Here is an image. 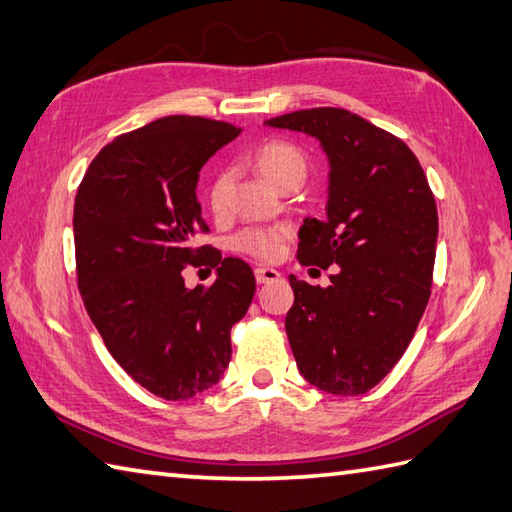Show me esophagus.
<instances>
[{
	"label": "esophagus",
	"instance_id": "34e87169",
	"mask_svg": "<svg viewBox=\"0 0 512 512\" xmlns=\"http://www.w3.org/2000/svg\"><path fill=\"white\" fill-rule=\"evenodd\" d=\"M281 273L275 268H268V266H257L255 268V279L257 284H273V281H279Z\"/></svg>",
	"mask_w": 512,
	"mask_h": 512
}]
</instances>
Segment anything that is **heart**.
<instances>
[{"label":"heart","instance_id":"heart-1","mask_svg":"<svg viewBox=\"0 0 512 512\" xmlns=\"http://www.w3.org/2000/svg\"><path fill=\"white\" fill-rule=\"evenodd\" d=\"M255 167L262 171V176L279 187L286 178L295 176V173H306V158H303L301 149L290 143H281V140H273V143H264L255 151ZM228 191H231V173L220 171L211 180L209 191H206V202L213 213H222L228 202ZM281 244V231L279 228H246V231L235 237V248L244 250L255 257L273 259L279 253Z\"/></svg>","mask_w":512,"mask_h":512}]
</instances>
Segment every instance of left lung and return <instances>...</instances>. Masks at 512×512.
<instances>
[{"label": "left lung", "instance_id": "obj_1", "mask_svg": "<svg viewBox=\"0 0 512 512\" xmlns=\"http://www.w3.org/2000/svg\"><path fill=\"white\" fill-rule=\"evenodd\" d=\"M264 125L317 138L330 165L325 220H303L297 259L339 270L328 288L288 277L292 354L310 385L365 394L405 354L431 295L438 209L427 176L400 138L341 107Z\"/></svg>", "mask_w": 512, "mask_h": 512}]
</instances>
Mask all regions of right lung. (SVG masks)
<instances>
[{"label": "right lung", "instance_id": "right-lung-1", "mask_svg": "<svg viewBox=\"0 0 512 512\" xmlns=\"http://www.w3.org/2000/svg\"><path fill=\"white\" fill-rule=\"evenodd\" d=\"M242 129L202 116H165L114 138L74 200L79 292L105 347L138 385L187 400L220 383L231 328L255 295L237 257L195 246L209 231L200 169ZM189 265L216 268L211 289L183 286Z\"/></svg>", "mask_w": 512, "mask_h": 512}]
</instances>
